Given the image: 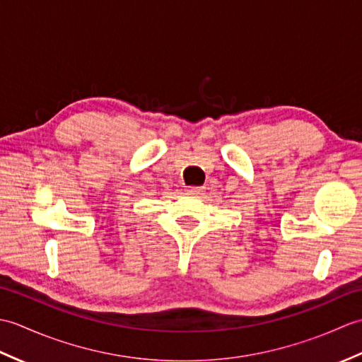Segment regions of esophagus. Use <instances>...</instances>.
Masks as SVG:
<instances>
[{
  "label": "esophagus",
  "mask_w": 362,
  "mask_h": 362,
  "mask_svg": "<svg viewBox=\"0 0 362 362\" xmlns=\"http://www.w3.org/2000/svg\"><path fill=\"white\" fill-rule=\"evenodd\" d=\"M187 191L189 194H201L204 191V187H188Z\"/></svg>",
  "instance_id": "1"
}]
</instances>
